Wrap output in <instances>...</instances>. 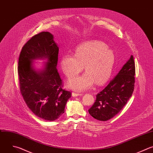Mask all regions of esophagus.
Returning a JSON list of instances; mask_svg holds the SVG:
<instances>
[{
	"instance_id": "obj_1",
	"label": "esophagus",
	"mask_w": 153,
	"mask_h": 153,
	"mask_svg": "<svg viewBox=\"0 0 153 153\" xmlns=\"http://www.w3.org/2000/svg\"><path fill=\"white\" fill-rule=\"evenodd\" d=\"M72 97H78V96H81L82 95V94H79V93H75V92H72Z\"/></svg>"
}]
</instances>
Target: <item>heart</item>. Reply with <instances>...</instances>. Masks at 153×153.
I'll use <instances>...</instances> for the list:
<instances>
[{
  "label": "heart",
  "mask_w": 153,
  "mask_h": 153,
  "mask_svg": "<svg viewBox=\"0 0 153 153\" xmlns=\"http://www.w3.org/2000/svg\"><path fill=\"white\" fill-rule=\"evenodd\" d=\"M115 62L113 51L104 43L91 40L79 45L74 56L65 54L60 60L64 74L71 77L80 73L83 66L86 73L80 76L72 77L68 81V86L74 90L82 91L88 89L95 82L105 84L110 78Z\"/></svg>",
  "instance_id": "obj_1"
}]
</instances>
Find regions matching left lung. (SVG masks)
Masks as SVG:
<instances>
[{
    "instance_id": "1",
    "label": "left lung",
    "mask_w": 153,
    "mask_h": 153,
    "mask_svg": "<svg viewBox=\"0 0 153 153\" xmlns=\"http://www.w3.org/2000/svg\"><path fill=\"white\" fill-rule=\"evenodd\" d=\"M135 63L133 55L117 75L101 91L88 110L95 119L106 121L116 115L126 105L134 91Z\"/></svg>"
}]
</instances>
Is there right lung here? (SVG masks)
Wrapping results in <instances>:
<instances>
[{
	"instance_id": "obj_1",
	"label": "right lung",
	"mask_w": 153,
	"mask_h": 153,
	"mask_svg": "<svg viewBox=\"0 0 153 153\" xmlns=\"http://www.w3.org/2000/svg\"><path fill=\"white\" fill-rule=\"evenodd\" d=\"M59 48L49 32L33 36L22 48L19 58L18 74L21 94L25 102L38 117L53 121L65 113L71 92L62 88L56 69ZM47 59L45 68L37 71L32 61Z\"/></svg>"
}]
</instances>
